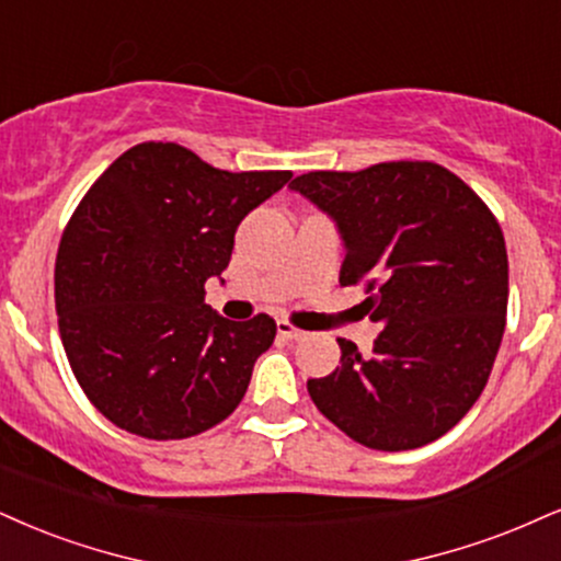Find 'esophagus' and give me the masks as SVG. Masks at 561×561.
<instances>
[{
  "label": "esophagus",
  "instance_id": "esophagus-1",
  "mask_svg": "<svg viewBox=\"0 0 561 561\" xmlns=\"http://www.w3.org/2000/svg\"><path fill=\"white\" fill-rule=\"evenodd\" d=\"M278 335L283 337V341H301V337L307 333H304V330H299L296 324H291L288 320H280L278 322Z\"/></svg>",
  "mask_w": 561,
  "mask_h": 561
}]
</instances>
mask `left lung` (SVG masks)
<instances>
[{
  "label": "left lung",
  "mask_w": 561,
  "mask_h": 561,
  "mask_svg": "<svg viewBox=\"0 0 561 561\" xmlns=\"http://www.w3.org/2000/svg\"><path fill=\"white\" fill-rule=\"evenodd\" d=\"M291 190L337 224L341 286L364 283L371 354L341 337V366L309 379L322 416L358 445L400 453L439 439L486 387L507 322V247L494 213L432 161L309 171Z\"/></svg>",
  "instance_id": "obj_1"
}]
</instances>
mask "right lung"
<instances>
[{
  "instance_id": "add662e5",
  "label": "right lung",
  "mask_w": 561,
  "mask_h": 561,
  "mask_svg": "<svg viewBox=\"0 0 561 561\" xmlns=\"http://www.w3.org/2000/svg\"><path fill=\"white\" fill-rule=\"evenodd\" d=\"M291 171H220L176 142H140L95 179L61 233L59 335L90 403L124 432L186 439L244 398L275 341L267 314L205 304L233 233Z\"/></svg>"
}]
</instances>
